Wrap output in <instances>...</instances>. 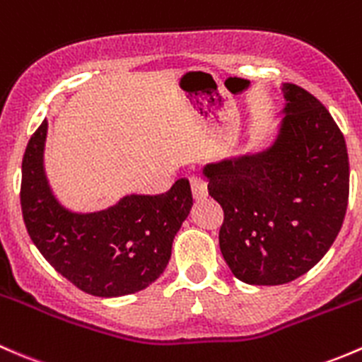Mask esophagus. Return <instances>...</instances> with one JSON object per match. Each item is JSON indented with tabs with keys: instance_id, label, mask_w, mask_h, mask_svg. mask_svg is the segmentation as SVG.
Instances as JSON below:
<instances>
[{
	"instance_id": "1",
	"label": "esophagus",
	"mask_w": 362,
	"mask_h": 362,
	"mask_svg": "<svg viewBox=\"0 0 362 362\" xmlns=\"http://www.w3.org/2000/svg\"><path fill=\"white\" fill-rule=\"evenodd\" d=\"M189 185H192V193H193V199L195 200H202L207 197V182L200 177L193 176L189 177Z\"/></svg>"
}]
</instances>
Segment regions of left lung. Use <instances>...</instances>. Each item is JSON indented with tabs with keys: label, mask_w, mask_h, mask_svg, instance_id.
Returning a JSON list of instances; mask_svg holds the SVG:
<instances>
[{
	"label": "left lung",
	"mask_w": 362,
	"mask_h": 362,
	"mask_svg": "<svg viewBox=\"0 0 362 362\" xmlns=\"http://www.w3.org/2000/svg\"><path fill=\"white\" fill-rule=\"evenodd\" d=\"M286 107L274 144L207 163L209 195L223 207L219 249L238 281L279 286L329 251L349 202L344 134L310 92L282 85Z\"/></svg>",
	"instance_id": "8db88e82"
}]
</instances>
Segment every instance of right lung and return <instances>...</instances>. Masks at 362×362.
Here are the masks:
<instances>
[{"label":"right lung","mask_w":362,"mask_h":362,"mask_svg":"<svg viewBox=\"0 0 362 362\" xmlns=\"http://www.w3.org/2000/svg\"><path fill=\"white\" fill-rule=\"evenodd\" d=\"M47 120L22 158L21 206L38 251L62 277L100 298L148 288L165 270L173 240L193 206L188 180L162 195H127L98 212H73L52 193L43 167Z\"/></svg>","instance_id":"add662e5"}]
</instances>
